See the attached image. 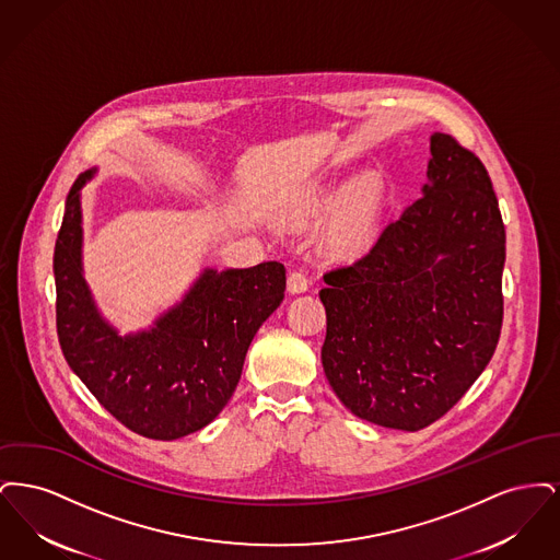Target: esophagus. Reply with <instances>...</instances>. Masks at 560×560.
I'll return each mask as SVG.
<instances>
[{
  "label": "esophagus",
  "mask_w": 560,
  "mask_h": 560,
  "mask_svg": "<svg viewBox=\"0 0 560 560\" xmlns=\"http://www.w3.org/2000/svg\"><path fill=\"white\" fill-rule=\"evenodd\" d=\"M306 290H308V279L300 270H293L288 275V292L302 293Z\"/></svg>",
  "instance_id": "1"
}]
</instances>
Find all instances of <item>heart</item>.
Returning <instances> with one entry per match:
<instances>
[{
    "label": "heart",
    "instance_id": "1",
    "mask_svg": "<svg viewBox=\"0 0 560 560\" xmlns=\"http://www.w3.org/2000/svg\"><path fill=\"white\" fill-rule=\"evenodd\" d=\"M334 203V190L325 185H311L304 188L293 201V222H302L311 215L325 212ZM380 187L377 183L363 176L348 185L336 212L331 213L327 226L320 233V241L329 252L352 254L363 247L372 233L373 222L377 215Z\"/></svg>",
    "mask_w": 560,
    "mask_h": 560
}]
</instances>
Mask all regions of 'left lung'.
<instances>
[{
    "label": "left lung",
    "instance_id": "8db88e82",
    "mask_svg": "<svg viewBox=\"0 0 560 560\" xmlns=\"http://www.w3.org/2000/svg\"><path fill=\"white\" fill-rule=\"evenodd\" d=\"M506 231L479 158L430 136L427 185L370 254L323 275L320 363L348 409L420 430L491 361L502 329Z\"/></svg>",
    "mask_w": 560,
    "mask_h": 560
}]
</instances>
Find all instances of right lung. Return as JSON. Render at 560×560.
Listing matches in <instances>:
<instances>
[{"instance_id":"add662e5","label":"right lung","mask_w":560,"mask_h":560,"mask_svg":"<svg viewBox=\"0 0 560 560\" xmlns=\"http://www.w3.org/2000/svg\"><path fill=\"white\" fill-rule=\"evenodd\" d=\"M80 174L67 195L54 247L56 329L62 354L88 390L136 434L174 441L208 427L240 384L260 325L285 293V267L203 268L153 325L119 334L83 277Z\"/></svg>"}]
</instances>
